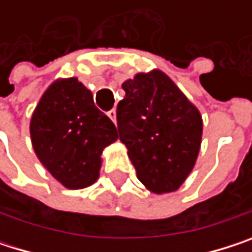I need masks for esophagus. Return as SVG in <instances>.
Listing matches in <instances>:
<instances>
[{
    "instance_id": "esophagus-1",
    "label": "esophagus",
    "mask_w": 252,
    "mask_h": 252,
    "mask_svg": "<svg viewBox=\"0 0 252 252\" xmlns=\"http://www.w3.org/2000/svg\"><path fill=\"white\" fill-rule=\"evenodd\" d=\"M108 117H109V118H111V120H112L115 124H117V111H115V109L109 111V112H108Z\"/></svg>"
}]
</instances>
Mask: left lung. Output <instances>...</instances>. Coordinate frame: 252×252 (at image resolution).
I'll use <instances>...</instances> for the list:
<instances>
[{"label":"left lung","instance_id":"left-lung-1","mask_svg":"<svg viewBox=\"0 0 252 252\" xmlns=\"http://www.w3.org/2000/svg\"><path fill=\"white\" fill-rule=\"evenodd\" d=\"M123 89L126 97L117 108L118 132L137 178L152 192H172L195 165L201 115L159 70L138 73L124 81Z\"/></svg>","mask_w":252,"mask_h":252}]
</instances>
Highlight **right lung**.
<instances>
[{
  "mask_svg": "<svg viewBox=\"0 0 252 252\" xmlns=\"http://www.w3.org/2000/svg\"><path fill=\"white\" fill-rule=\"evenodd\" d=\"M36 156L65 188L80 189L99 178L100 155L118 138L114 123L76 77L54 81L30 121Z\"/></svg>",
  "mask_w": 252,
  "mask_h": 252,
  "instance_id": "1",
  "label": "right lung"
}]
</instances>
